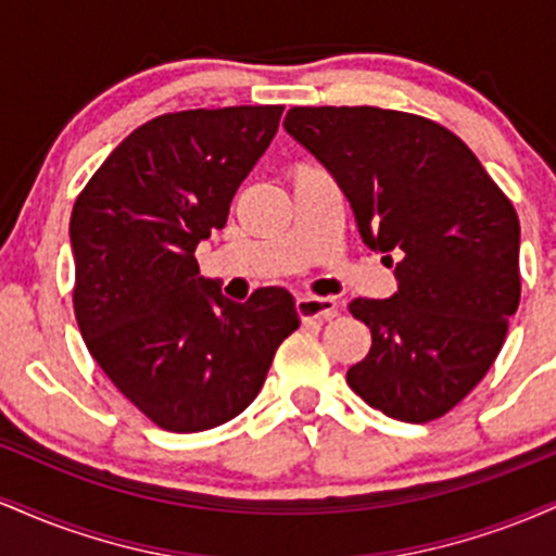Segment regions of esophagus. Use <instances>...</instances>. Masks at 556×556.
I'll list each match as a JSON object with an SVG mask.
<instances>
[{
	"mask_svg": "<svg viewBox=\"0 0 556 556\" xmlns=\"http://www.w3.org/2000/svg\"><path fill=\"white\" fill-rule=\"evenodd\" d=\"M295 308H298V316L303 318V321H327V318L337 316V300L303 295V298H298Z\"/></svg>",
	"mask_w": 556,
	"mask_h": 556,
	"instance_id": "esophagus-1",
	"label": "esophagus"
}]
</instances>
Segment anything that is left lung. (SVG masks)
Instances as JSON below:
<instances>
[{"mask_svg": "<svg viewBox=\"0 0 556 556\" xmlns=\"http://www.w3.org/2000/svg\"><path fill=\"white\" fill-rule=\"evenodd\" d=\"M285 130L334 177L397 292L355 298L371 350L348 371L405 424L442 418L500 355L520 303V222L455 132L379 106H292Z\"/></svg>", "mask_w": 556, "mask_h": 556, "instance_id": "left-lung-1", "label": "left lung"}]
</instances>
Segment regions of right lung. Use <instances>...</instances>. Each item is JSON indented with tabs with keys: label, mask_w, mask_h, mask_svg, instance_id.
Returning <instances> with one entry per match:
<instances>
[{
	"label": "right lung",
	"mask_w": 556,
	"mask_h": 556,
	"mask_svg": "<svg viewBox=\"0 0 556 556\" xmlns=\"http://www.w3.org/2000/svg\"><path fill=\"white\" fill-rule=\"evenodd\" d=\"M285 106L162 114L96 169L70 216L75 318L88 353L143 416L175 433L240 416L300 327L285 287L248 303L212 290L195 248L227 225Z\"/></svg>",
	"instance_id": "obj_1"
}]
</instances>
